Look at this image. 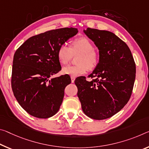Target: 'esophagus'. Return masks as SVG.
<instances>
[{
	"label": "esophagus",
	"instance_id": "1",
	"mask_svg": "<svg viewBox=\"0 0 149 149\" xmlns=\"http://www.w3.org/2000/svg\"><path fill=\"white\" fill-rule=\"evenodd\" d=\"M75 79V77L74 76H71V79H72V83H74V82Z\"/></svg>",
	"mask_w": 149,
	"mask_h": 149
}]
</instances>
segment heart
Listing matches in <instances>:
<instances>
[{"mask_svg":"<svg viewBox=\"0 0 149 149\" xmlns=\"http://www.w3.org/2000/svg\"><path fill=\"white\" fill-rule=\"evenodd\" d=\"M79 55L77 58V65H70L62 69L63 74L77 76L86 74L87 70H92L100 62V54L94 49L93 44L85 37L77 38L70 43L68 47L62 44L59 47L57 56L61 64L65 65L72 60L73 55Z\"/></svg>","mask_w":149,"mask_h":149,"instance_id":"heart-1","label":"heart"}]
</instances>
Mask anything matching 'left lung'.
I'll list each match as a JSON object with an SVG mask.
<instances>
[{"label": "left lung", "instance_id": "1", "mask_svg": "<svg viewBox=\"0 0 149 149\" xmlns=\"http://www.w3.org/2000/svg\"><path fill=\"white\" fill-rule=\"evenodd\" d=\"M85 34L94 42L100 62L89 77L75 80L77 97L87 116L96 120L112 117L128 102L133 91L136 66L128 46L113 32L87 28Z\"/></svg>", "mask_w": 149, "mask_h": 149}]
</instances>
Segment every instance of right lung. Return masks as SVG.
I'll use <instances>...</instances> for the list:
<instances>
[{
	"mask_svg": "<svg viewBox=\"0 0 149 149\" xmlns=\"http://www.w3.org/2000/svg\"><path fill=\"white\" fill-rule=\"evenodd\" d=\"M77 32L74 28L49 30L30 37L16 51L12 89L20 105L32 116L47 119L60 109L71 79L67 74L51 77L62 68L57 56L59 47Z\"/></svg>",
	"mask_w": 149,
	"mask_h": 149,
	"instance_id": "1",
	"label": "right lung"
}]
</instances>
